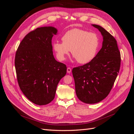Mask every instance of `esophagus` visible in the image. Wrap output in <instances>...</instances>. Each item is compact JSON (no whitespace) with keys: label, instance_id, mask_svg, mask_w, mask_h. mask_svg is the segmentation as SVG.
I'll use <instances>...</instances> for the list:
<instances>
[{"label":"esophagus","instance_id":"esophagus-1","mask_svg":"<svg viewBox=\"0 0 134 134\" xmlns=\"http://www.w3.org/2000/svg\"><path fill=\"white\" fill-rule=\"evenodd\" d=\"M71 68H67V72H68V73H70L71 72Z\"/></svg>","mask_w":134,"mask_h":134}]
</instances>
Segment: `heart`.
Instances as JSON below:
<instances>
[{
    "label": "heart",
    "mask_w": 134,
    "mask_h": 134,
    "mask_svg": "<svg viewBox=\"0 0 134 134\" xmlns=\"http://www.w3.org/2000/svg\"><path fill=\"white\" fill-rule=\"evenodd\" d=\"M63 42L56 41L53 48L58 58L63 61L71 53L79 63L87 64L94 59L99 46L98 36L93 32L74 28L67 31L62 37Z\"/></svg>",
    "instance_id": "b5f03b06"
}]
</instances>
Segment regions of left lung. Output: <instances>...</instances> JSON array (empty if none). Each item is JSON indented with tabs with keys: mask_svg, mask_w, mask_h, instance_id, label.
I'll list each match as a JSON object with an SVG mask.
<instances>
[{
	"mask_svg": "<svg viewBox=\"0 0 134 134\" xmlns=\"http://www.w3.org/2000/svg\"><path fill=\"white\" fill-rule=\"evenodd\" d=\"M92 25L103 36L102 48L91 62L72 70L76 94L80 100L88 104L98 103L108 95L121 64L116 39L103 27Z\"/></svg>",
	"mask_w": 134,
	"mask_h": 134,
	"instance_id": "8db88e82",
	"label": "left lung"
}]
</instances>
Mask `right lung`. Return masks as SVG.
<instances>
[{
    "label": "right lung",
    "instance_id": "obj_1",
    "mask_svg": "<svg viewBox=\"0 0 134 134\" xmlns=\"http://www.w3.org/2000/svg\"><path fill=\"white\" fill-rule=\"evenodd\" d=\"M58 33L54 27H42L28 33L16 51L15 68L19 86L34 103L45 105L55 98L58 84L66 66L57 62L51 40Z\"/></svg>",
    "mask_w": 134,
    "mask_h": 134
}]
</instances>
